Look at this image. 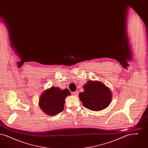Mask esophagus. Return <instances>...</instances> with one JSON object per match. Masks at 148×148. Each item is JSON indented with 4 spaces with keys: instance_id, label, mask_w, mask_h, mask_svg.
<instances>
[{
    "instance_id": "1",
    "label": "esophagus",
    "mask_w": 148,
    "mask_h": 148,
    "mask_svg": "<svg viewBox=\"0 0 148 148\" xmlns=\"http://www.w3.org/2000/svg\"><path fill=\"white\" fill-rule=\"evenodd\" d=\"M72 95H73V96H75V97H77V96H78V92H74L72 93Z\"/></svg>"
}]
</instances>
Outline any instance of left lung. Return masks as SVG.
Listing matches in <instances>:
<instances>
[{"instance_id":"obj_1","label":"left lung","mask_w":148,"mask_h":148,"mask_svg":"<svg viewBox=\"0 0 148 148\" xmlns=\"http://www.w3.org/2000/svg\"><path fill=\"white\" fill-rule=\"evenodd\" d=\"M84 92L79 94V99L85 108L92 111H100L106 108L111 103L112 93L103 83L88 80L83 85Z\"/></svg>"}]
</instances>
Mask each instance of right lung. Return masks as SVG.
<instances>
[{"label":"right lung","instance_id":"obj_1","mask_svg":"<svg viewBox=\"0 0 148 148\" xmlns=\"http://www.w3.org/2000/svg\"><path fill=\"white\" fill-rule=\"evenodd\" d=\"M70 95L71 92L68 89L62 90L59 87L52 86L42 93L39 106L48 115H56L63 110L65 99Z\"/></svg>","mask_w":148,"mask_h":148}]
</instances>
